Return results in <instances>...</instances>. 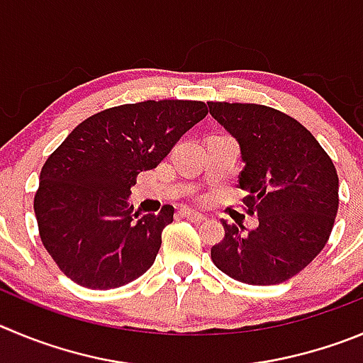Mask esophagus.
Wrapping results in <instances>:
<instances>
[{
	"label": "esophagus",
	"mask_w": 363,
	"mask_h": 363,
	"mask_svg": "<svg viewBox=\"0 0 363 363\" xmlns=\"http://www.w3.org/2000/svg\"><path fill=\"white\" fill-rule=\"evenodd\" d=\"M181 215L184 216V218L191 220V222H195V223H201V222H204V220H206L204 215H201V213H195V211H189V209H182Z\"/></svg>",
	"instance_id": "1"
}]
</instances>
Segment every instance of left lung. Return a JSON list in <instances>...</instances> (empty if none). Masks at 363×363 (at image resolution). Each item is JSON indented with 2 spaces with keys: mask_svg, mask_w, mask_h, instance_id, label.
<instances>
[{
  "mask_svg": "<svg viewBox=\"0 0 363 363\" xmlns=\"http://www.w3.org/2000/svg\"><path fill=\"white\" fill-rule=\"evenodd\" d=\"M231 132L245 162L238 182L259 225L243 235L222 220L225 236L211 247L216 269L247 284H277L299 274L324 249L338 211V175L306 127L258 104L208 101Z\"/></svg>",
  "mask_w": 363,
  "mask_h": 363,
  "instance_id": "8db88e82",
  "label": "left lung"
}]
</instances>
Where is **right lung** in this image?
Returning <instances> with one entry per match:
<instances>
[{
	"mask_svg": "<svg viewBox=\"0 0 363 363\" xmlns=\"http://www.w3.org/2000/svg\"><path fill=\"white\" fill-rule=\"evenodd\" d=\"M206 114L195 100L118 105L77 125L46 159L33 211L44 249L71 281L109 290L150 269L174 208L134 213L130 186Z\"/></svg>",
	"mask_w": 363,
	"mask_h": 363,
	"instance_id": "obj_1",
	"label": "right lung"
}]
</instances>
